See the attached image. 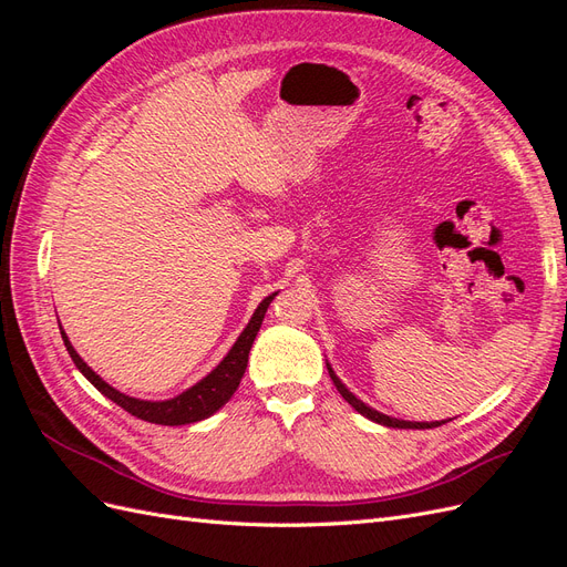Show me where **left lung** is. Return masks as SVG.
I'll return each mask as SVG.
<instances>
[{
  "mask_svg": "<svg viewBox=\"0 0 567 567\" xmlns=\"http://www.w3.org/2000/svg\"><path fill=\"white\" fill-rule=\"evenodd\" d=\"M326 369H329L331 381H333V385L338 388V392L342 394V398H346V402H348L354 411H359V414L367 416L369 421H373V423H381V425H385V427H414V431H425V427H437V425H442V423H447V421H431V423H427V421H402V419H392V416H388V414H381V411L371 409L369 404H364L362 400H359L354 392H350L348 385L338 379L336 371L331 369L329 362H326ZM450 421H452V419H450Z\"/></svg>",
  "mask_w": 567,
  "mask_h": 567,
  "instance_id": "1",
  "label": "left lung"
}]
</instances>
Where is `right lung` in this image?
Segmentation results:
<instances>
[{
  "instance_id": "obj_1",
  "label": "right lung",
  "mask_w": 567,
  "mask_h": 567,
  "mask_svg": "<svg viewBox=\"0 0 567 567\" xmlns=\"http://www.w3.org/2000/svg\"><path fill=\"white\" fill-rule=\"evenodd\" d=\"M274 296H277V293L267 296L260 305H257L255 315L250 317V321H248L246 329L241 331V336L236 338V342L231 346V350L227 352V357L221 359V362L208 375H205V379H200L192 388H186L182 394H177V398L161 400V402L130 398V394L120 392L113 385H109L75 352V348L71 346V340H68L65 331L61 329V323H59V329H61L63 346H65L68 354H71L73 364L80 369V373L84 375V379H87L101 394H104V398H109L117 406H123L125 411H130L132 416L142 419V421L158 423V425H186V423H196V421H203V419L213 416L215 411H219L221 406H225L231 400V394L236 392L238 383H241V379H244L246 367H248V354H250V348H252V340H255L257 331H260L265 312H267L269 302L274 300Z\"/></svg>"
}]
</instances>
